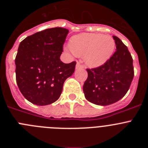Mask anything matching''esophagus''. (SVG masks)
<instances>
[{
    "instance_id": "1",
    "label": "esophagus",
    "mask_w": 148,
    "mask_h": 148,
    "mask_svg": "<svg viewBox=\"0 0 148 148\" xmlns=\"http://www.w3.org/2000/svg\"><path fill=\"white\" fill-rule=\"evenodd\" d=\"M84 68V66L83 65H82L80 64V63H77L76 64V66H75V69L76 70H79V69H83Z\"/></svg>"
}]
</instances>
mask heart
<instances>
[{
    "mask_svg": "<svg viewBox=\"0 0 148 148\" xmlns=\"http://www.w3.org/2000/svg\"><path fill=\"white\" fill-rule=\"evenodd\" d=\"M72 52L84 56L86 64L95 68L103 65L110 58L116 48L113 37L101 34L83 33L73 36L70 41Z\"/></svg>",
    "mask_w": 148,
    "mask_h": 148,
    "instance_id": "b5f03b06",
    "label": "heart"
}]
</instances>
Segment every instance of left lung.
Wrapping results in <instances>:
<instances>
[{"mask_svg":"<svg viewBox=\"0 0 148 148\" xmlns=\"http://www.w3.org/2000/svg\"><path fill=\"white\" fill-rule=\"evenodd\" d=\"M116 51L99 67L87 69L88 77L83 86L86 99L92 104L106 106L122 99L134 76L133 58L127 47L116 36Z\"/></svg>","mask_w":148,"mask_h":148,"instance_id":"obj_1","label":"left lung"}]
</instances>
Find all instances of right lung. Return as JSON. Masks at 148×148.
Masks as SVG:
<instances>
[{
    "label": "right lung",
    "mask_w": 148,
    "mask_h": 148,
    "mask_svg": "<svg viewBox=\"0 0 148 148\" xmlns=\"http://www.w3.org/2000/svg\"><path fill=\"white\" fill-rule=\"evenodd\" d=\"M69 30L47 29L29 35L19 44L15 58L16 82L22 95L36 105H48L59 99L65 80L76 62L60 59Z\"/></svg>",
    "instance_id": "1"
}]
</instances>
